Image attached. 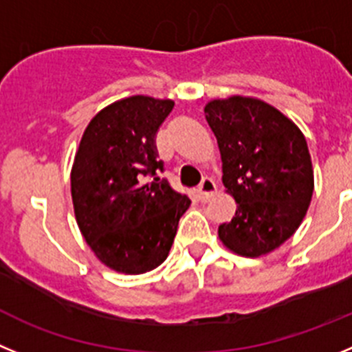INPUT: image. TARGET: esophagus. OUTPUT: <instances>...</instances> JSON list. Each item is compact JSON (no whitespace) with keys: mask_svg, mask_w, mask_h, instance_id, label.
Instances as JSON below:
<instances>
[{"mask_svg":"<svg viewBox=\"0 0 352 352\" xmlns=\"http://www.w3.org/2000/svg\"><path fill=\"white\" fill-rule=\"evenodd\" d=\"M214 192H215V182L210 179V177H205L198 186L199 199H201V201H208V199L214 196Z\"/></svg>","mask_w":352,"mask_h":352,"instance_id":"obj_1","label":"esophagus"}]
</instances>
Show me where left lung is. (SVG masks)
Returning a JSON list of instances; mask_svg holds the SVG:
<instances>
[{
    "label": "left lung",
    "instance_id": "left-lung-1",
    "mask_svg": "<svg viewBox=\"0 0 352 352\" xmlns=\"http://www.w3.org/2000/svg\"><path fill=\"white\" fill-rule=\"evenodd\" d=\"M205 117L217 138L223 184L236 201L219 239L245 258L268 254L298 230L314 170L303 133L275 107L256 98L212 100Z\"/></svg>",
    "mask_w": 352,
    "mask_h": 352
}]
</instances>
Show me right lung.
Segmentation results:
<instances>
[{
  "label": "right lung",
  "mask_w": 352,
  "mask_h": 352,
  "mask_svg": "<svg viewBox=\"0 0 352 352\" xmlns=\"http://www.w3.org/2000/svg\"><path fill=\"white\" fill-rule=\"evenodd\" d=\"M172 109V100L142 94L116 101L93 117L75 154L77 224L98 259L121 274L160 267L191 204L156 173L164 168L156 135Z\"/></svg>",
  "instance_id": "add662e5"
}]
</instances>
